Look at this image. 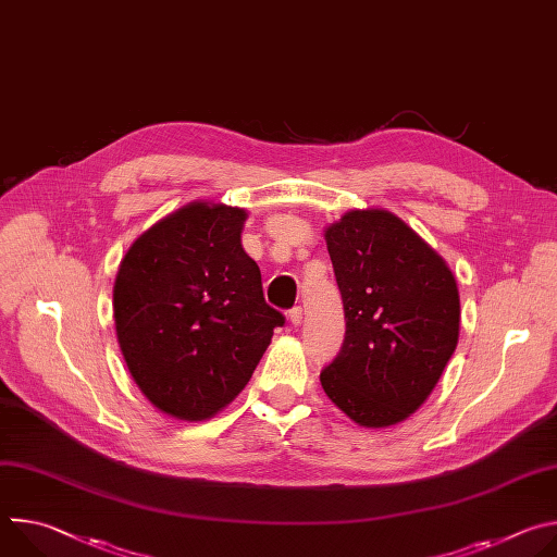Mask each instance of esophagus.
Here are the masks:
<instances>
[{
    "label": "esophagus",
    "instance_id": "esophagus-1",
    "mask_svg": "<svg viewBox=\"0 0 557 557\" xmlns=\"http://www.w3.org/2000/svg\"><path fill=\"white\" fill-rule=\"evenodd\" d=\"M301 320H304V312H301V308H299V306H295V308H290V310H288V322H290L293 326H299V324H301Z\"/></svg>",
    "mask_w": 557,
    "mask_h": 557
}]
</instances>
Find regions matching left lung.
I'll list each match as a JSON object with an SVG mask.
<instances>
[{
  "label": "left lung",
  "instance_id": "obj_1",
  "mask_svg": "<svg viewBox=\"0 0 557 557\" xmlns=\"http://www.w3.org/2000/svg\"><path fill=\"white\" fill-rule=\"evenodd\" d=\"M346 337L322 370L329 399L363 428L417 412L458 344L460 299L445 260L401 218L352 209L326 228Z\"/></svg>",
  "mask_w": 557,
  "mask_h": 557
}]
</instances>
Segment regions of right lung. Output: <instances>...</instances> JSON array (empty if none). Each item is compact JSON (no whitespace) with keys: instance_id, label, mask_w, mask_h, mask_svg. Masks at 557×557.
Listing matches in <instances>:
<instances>
[{"instance_id":"1","label":"right lung","mask_w":557,"mask_h":557,"mask_svg":"<svg viewBox=\"0 0 557 557\" xmlns=\"http://www.w3.org/2000/svg\"><path fill=\"white\" fill-rule=\"evenodd\" d=\"M247 211L189 202L147 228L114 282L121 352L149 404L205 421L249 383L284 314L243 249Z\"/></svg>"}]
</instances>
